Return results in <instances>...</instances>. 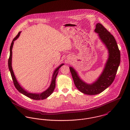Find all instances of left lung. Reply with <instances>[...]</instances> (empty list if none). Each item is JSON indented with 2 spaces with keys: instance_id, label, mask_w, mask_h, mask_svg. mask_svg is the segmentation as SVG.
<instances>
[{
  "instance_id": "left-lung-1",
  "label": "left lung",
  "mask_w": 130,
  "mask_h": 130,
  "mask_svg": "<svg viewBox=\"0 0 130 130\" xmlns=\"http://www.w3.org/2000/svg\"><path fill=\"white\" fill-rule=\"evenodd\" d=\"M94 32L98 35L101 41L104 44L108 51V57L104 69L96 79L91 84L83 80L74 68L70 67L74 85L82 93L89 95L100 93L108 88L115 79L120 63V51L116 40L101 23L95 25Z\"/></svg>"
}]
</instances>
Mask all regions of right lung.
Wrapping results in <instances>:
<instances>
[{
  "instance_id": "add662e5",
  "label": "right lung",
  "mask_w": 130,
  "mask_h": 130,
  "mask_svg": "<svg viewBox=\"0 0 130 130\" xmlns=\"http://www.w3.org/2000/svg\"><path fill=\"white\" fill-rule=\"evenodd\" d=\"M21 32V31L19 32L18 35L13 39V40L11 43V45L10 47V56H9V59H8V68H9V71L10 72L12 80L13 81L14 86L20 93H22L23 94L26 95V96H27L31 99L35 100H40L45 99L46 98H48L50 95H51L52 94V93H53V92L55 90V87H56V78L57 75L58 74L59 69L60 68V67L61 66L64 65V63H61L55 70L53 75H52L51 84H50L49 87L46 90H45L44 91H43L41 93H31V92H29L27 91V90H26L19 83L18 80H17V78L15 76V74H14V72H13V71L12 69V50L13 45L14 44V41H15L19 38Z\"/></svg>"
}]
</instances>
